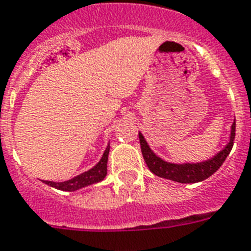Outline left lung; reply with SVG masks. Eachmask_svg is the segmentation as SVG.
Masks as SVG:
<instances>
[{
    "mask_svg": "<svg viewBox=\"0 0 251 251\" xmlns=\"http://www.w3.org/2000/svg\"><path fill=\"white\" fill-rule=\"evenodd\" d=\"M235 135L236 122H233L231 130V140L227 144V147L222 152H219L215 157H213L209 161H205V162H200V164H169V162H165L164 160H161L160 157H157L150 150V147H148V144H147L146 139H144L142 134H139V142L144 161H146L148 169L153 174H156L157 176H161V178L174 180V182L196 183L209 178L210 175H213L223 165V162H225L227 156L231 152L232 147H233Z\"/></svg>",
    "mask_w": 251,
    "mask_h": 251,
    "instance_id": "obj_1",
    "label": "left lung"
}]
</instances>
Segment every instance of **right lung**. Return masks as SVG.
<instances>
[{
    "label": "right lung",
    "mask_w": 251,
    "mask_h": 251,
    "mask_svg": "<svg viewBox=\"0 0 251 251\" xmlns=\"http://www.w3.org/2000/svg\"><path fill=\"white\" fill-rule=\"evenodd\" d=\"M108 153H109V146L105 148L101 160L99 161L91 170L85 172L81 175H77V176H75L73 179H69L67 182L55 183L49 182V180H44V182L46 183V184L54 187V188L62 189V191H68V192H72V191H76V189L82 188V187L90 185L93 184V183L100 182V180H103V179L105 178V175H107Z\"/></svg>",
    "instance_id": "add662e5"
}]
</instances>
